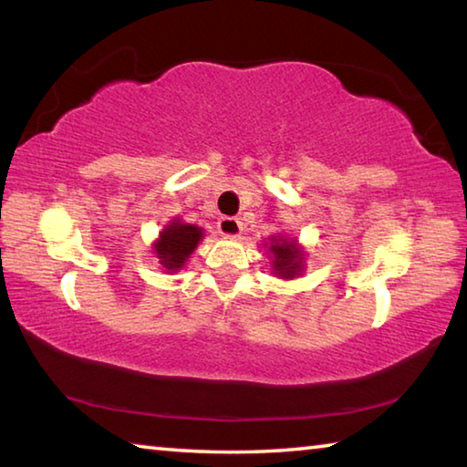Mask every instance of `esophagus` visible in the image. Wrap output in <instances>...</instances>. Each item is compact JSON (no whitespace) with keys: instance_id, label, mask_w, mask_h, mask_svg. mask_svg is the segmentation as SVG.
Segmentation results:
<instances>
[{"instance_id":"esophagus-1","label":"esophagus","mask_w":467,"mask_h":467,"mask_svg":"<svg viewBox=\"0 0 467 467\" xmlns=\"http://www.w3.org/2000/svg\"><path fill=\"white\" fill-rule=\"evenodd\" d=\"M218 231L224 236H239L243 233V223L239 218L223 216L218 220Z\"/></svg>"}]
</instances>
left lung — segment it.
<instances>
[{
	"label": "left lung",
	"mask_w": 467,
	"mask_h": 467,
	"mask_svg": "<svg viewBox=\"0 0 467 467\" xmlns=\"http://www.w3.org/2000/svg\"><path fill=\"white\" fill-rule=\"evenodd\" d=\"M270 251L274 253V270L278 272L282 278H292V275H296L300 272L303 257H300L295 243H288V241L274 243Z\"/></svg>",
	"instance_id": "left-lung-1"
}]
</instances>
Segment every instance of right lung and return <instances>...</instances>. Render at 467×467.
<instances>
[{
	"instance_id": "right-lung-1",
	"label": "right lung",
	"mask_w": 467,
	"mask_h": 467,
	"mask_svg": "<svg viewBox=\"0 0 467 467\" xmlns=\"http://www.w3.org/2000/svg\"><path fill=\"white\" fill-rule=\"evenodd\" d=\"M202 236V228L193 224L172 223L162 231L161 239L154 244V251L158 259H161V264L167 270L175 272L179 267H183L187 257L192 255Z\"/></svg>"
}]
</instances>
